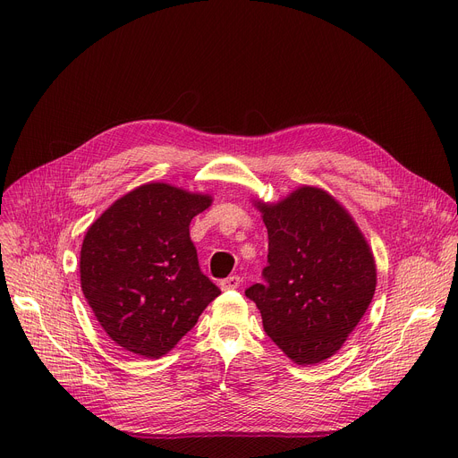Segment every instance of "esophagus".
Wrapping results in <instances>:
<instances>
[{
	"instance_id": "34e87169",
	"label": "esophagus",
	"mask_w": 458,
	"mask_h": 458,
	"mask_svg": "<svg viewBox=\"0 0 458 458\" xmlns=\"http://www.w3.org/2000/svg\"><path fill=\"white\" fill-rule=\"evenodd\" d=\"M239 284H241V278H239V276H228V278L221 280L219 285H221L223 291H232V289H237Z\"/></svg>"
}]
</instances>
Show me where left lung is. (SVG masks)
I'll return each mask as SVG.
<instances>
[{
  "mask_svg": "<svg viewBox=\"0 0 458 458\" xmlns=\"http://www.w3.org/2000/svg\"><path fill=\"white\" fill-rule=\"evenodd\" d=\"M268 232L263 284L245 291L287 357L315 364L341 350L367 313L376 263L346 209L317 188L259 204Z\"/></svg>",
  "mask_w": 458,
  "mask_h": 458,
  "instance_id": "obj_1",
  "label": "left lung"
}]
</instances>
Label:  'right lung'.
I'll return each instance as SVG.
<instances>
[{
  "label": "right lung",
  "instance_id": "obj_1",
  "mask_svg": "<svg viewBox=\"0 0 458 458\" xmlns=\"http://www.w3.org/2000/svg\"><path fill=\"white\" fill-rule=\"evenodd\" d=\"M209 204L208 195L157 182L115 200L88 228L81 287L117 346L158 359L221 294L190 237L191 219Z\"/></svg>",
  "mask_w": 458,
  "mask_h": 458
}]
</instances>
